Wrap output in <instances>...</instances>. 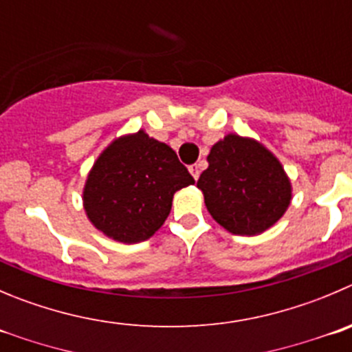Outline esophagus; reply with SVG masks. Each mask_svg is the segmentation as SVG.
<instances>
[{
	"instance_id": "34e87169",
	"label": "esophagus",
	"mask_w": 352,
	"mask_h": 352,
	"mask_svg": "<svg viewBox=\"0 0 352 352\" xmlns=\"http://www.w3.org/2000/svg\"><path fill=\"white\" fill-rule=\"evenodd\" d=\"M188 170H190V174H192V176H193V179H199V176H200V164H193V166L188 167Z\"/></svg>"
}]
</instances>
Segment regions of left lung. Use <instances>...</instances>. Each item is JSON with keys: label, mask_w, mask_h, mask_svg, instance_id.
<instances>
[{"label": "left lung", "mask_w": 352, "mask_h": 352, "mask_svg": "<svg viewBox=\"0 0 352 352\" xmlns=\"http://www.w3.org/2000/svg\"><path fill=\"white\" fill-rule=\"evenodd\" d=\"M200 174L207 210L226 232L256 236L270 230L292 200V183L278 157L257 140L235 133L216 142Z\"/></svg>", "instance_id": "left-lung-1"}]
</instances>
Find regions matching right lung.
Listing matches in <instances>:
<instances>
[{"label":"right lung","mask_w":352,"mask_h":352,"mask_svg":"<svg viewBox=\"0 0 352 352\" xmlns=\"http://www.w3.org/2000/svg\"><path fill=\"white\" fill-rule=\"evenodd\" d=\"M193 183L176 152L140 129L102 150L86 176L82 207L98 232L131 245L155 235L174 193Z\"/></svg>","instance_id":"1"}]
</instances>
